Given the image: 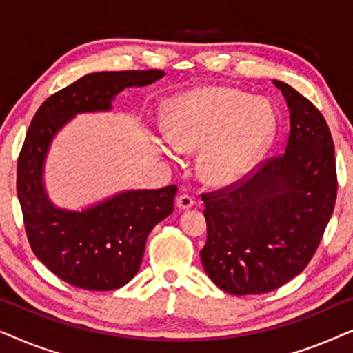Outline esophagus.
<instances>
[{"instance_id":"obj_1","label":"esophagus","mask_w":353,"mask_h":353,"mask_svg":"<svg viewBox=\"0 0 353 353\" xmlns=\"http://www.w3.org/2000/svg\"><path fill=\"white\" fill-rule=\"evenodd\" d=\"M194 204V199H192V196L186 194V192H180L176 197V207L178 209L185 210V209H190Z\"/></svg>"}]
</instances>
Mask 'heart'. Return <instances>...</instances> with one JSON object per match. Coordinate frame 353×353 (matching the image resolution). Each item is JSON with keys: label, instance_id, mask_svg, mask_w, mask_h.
<instances>
[{"label": "heart", "instance_id": "obj_1", "mask_svg": "<svg viewBox=\"0 0 353 353\" xmlns=\"http://www.w3.org/2000/svg\"><path fill=\"white\" fill-rule=\"evenodd\" d=\"M167 138L181 154L202 151L201 173L214 185L243 176L274 133V115L262 99L228 86L183 94L168 109Z\"/></svg>", "mask_w": 353, "mask_h": 353}]
</instances>
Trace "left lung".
Segmentation results:
<instances>
[{"instance_id":"left-lung-1","label":"left lung","mask_w":353,"mask_h":353,"mask_svg":"<svg viewBox=\"0 0 353 353\" xmlns=\"http://www.w3.org/2000/svg\"><path fill=\"white\" fill-rule=\"evenodd\" d=\"M273 83L291 110L284 151L201 194L207 220L202 267L234 296L274 291L297 276L315 255L336 204L334 143L325 117L292 86Z\"/></svg>"}]
</instances>
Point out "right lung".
<instances>
[{
	"mask_svg": "<svg viewBox=\"0 0 353 353\" xmlns=\"http://www.w3.org/2000/svg\"><path fill=\"white\" fill-rule=\"evenodd\" d=\"M163 70L96 72L51 94L33 115L17 159V197L33 254L62 281L112 291L141 265L148 234L173 212L175 185L127 191L83 212L56 209L43 190V162L52 137L79 112L108 110L127 86H146Z\"/></svg>",
	"mask_w": 353,
	"mask_h": 353,
	"instance_id": "1",
	"label": "right lung"
}]
</instances>
